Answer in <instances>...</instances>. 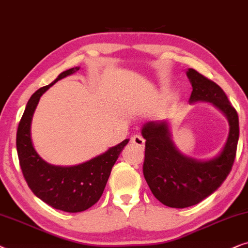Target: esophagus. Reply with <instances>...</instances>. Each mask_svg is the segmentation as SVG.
<instances>
[{
  "mask_svg": "<svg viewBox=\"0 0 248 248\" xmlns=\"http://www.w3.org/2000/svg\"><path fill=\"white\" fill-rule=\"evenodd\" d=\"M130 144H133V145H135V146H137L140 148H143L145 145V140H144V138L140 136V135H134V136L130 138Z\"/></svg>",
  "mask_w": 248,
  "mask_h": 248,
  "instance_id": "1",
  "label": "esophagus"
}]
</instances>
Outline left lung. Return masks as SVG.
I'll list each match as a JSON object with an SVG mask.
<instances>
[{"instance_id":"left-lung-1","label":"left lung","mask_w":248,"mask_h":248,"mask_svg":"<svg viewBox=\"0 0 248 248\" xmlns=\"http://www.w3.org/2000/svg\"><path fill=\"white\" fill-rule=\"evenodd\" d=\"M187 76L193 87L190 103H213L226 114L230 130L219 156L200 162L174 147L167 122H148L143 127L145 180L161 203L176 209L199 204L222 185L232 171L239 138L238 114L222 88L194 69H188Z\"/></svg>"}]
</instances>
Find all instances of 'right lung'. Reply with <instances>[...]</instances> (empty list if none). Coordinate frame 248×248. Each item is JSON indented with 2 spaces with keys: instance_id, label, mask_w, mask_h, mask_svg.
Masks as SVG:
<instances>
[{
  "instance_id": "obj_1",
  "label": "right lung",
  "mask_w": 248,
  "mask_h": 248,
  "mask_svg": "<svg viewBox=\"0 0 248 248\" xmlns=\"http://www.w3.org/2000/svg\"><path fill=\"white\" fill-rule=\"evenodd\" d=\"M78 70L79 67H76L63 71L51 84L35 92L26 105L16 130V152L28 187L49 206L70 213L81 212L98 202L112 167L129 141L124 140L105 153L74 167L51 166L36 153L31 138V124L39 98L58 80Z\"/></svg>"
}]
</instances>
